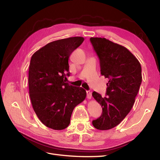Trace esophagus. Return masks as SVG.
Returning <instances> with one entry per match:
<instances>
[{
    "instance_id": "34e87169",
    "label": "esophagus",
    "mask_w": 160,
    "mask_h": 160,
    "mask_svg": "<svg viewBox=\"0 0 160 160\" xmlns=\"http://www.w3.org/2000/svg\"><path fill=\"white\" fill-rule=\"evenodd\" d=\"M86 93H87V98L90 99L91 98V97H92L91 92L90 91H87Z\"/></svg>"
}]
</instances>
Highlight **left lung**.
<instances>
[{"label":"left lung","instance_id":"left-lung-1","mask_svg":"<svg viewBox=\"0 0 160 160\" xmlns=\"http://www.w3.org/2000/svg\"><path fill=\"white\" fill-rule=\"evenodd\" d=\"M90 41L99 59L101 75L109 79L107 96L92 93L103 110L92 123L96 129L108 130L119 124L132 109L142 83V67L125 47L105 38L91 37Z\"/></svg>","mask_w":160,"mask_h":160}]
</instances>
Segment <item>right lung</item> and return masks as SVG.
I'll return each mask as SVG.
<instances>
[{"mask_svg":"<svg viewBox=\"0 0 160 160\" xmlns=\"http://www.w3.org/2000/svg\"><path fill=\"white\" fill-rule=\"evenodd\" d=\"M84 41L81 37L52 41L32 55L28 88L32 108L45 126L62 130L69 126L72 111L86 98L82 88L65 83L70 75L69 58Z\"/></svg>","mask_w":160,"mask_h":160,"instance_id":"add662e5","label":"right lung"}]
</instances>
